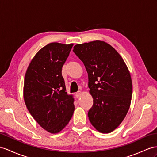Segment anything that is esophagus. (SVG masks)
<instances>
[{
	"label": "esophagus",
	"mask_w": 157,
	"mask_h": 157,
	"mask_svg": "<svg viewBox=\"0 0 157 157\" xmlns=\"http://www.w3.org/2000/svg\"><path fill=\"white\" fill-rule=\"evenodd\" d=\"M75 97L76 98H79L80 96L82 95V91H78L77 93H75Z\"/></svg>",
	"instance_id": "obj_1"
}]
</instances>
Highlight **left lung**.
Listing matches in <instances>:
<instances>
[{
  "label": "left lung",
  "instance_id": "obj_1",
  "mask_svg": "<svg viewBox=\"0 0 157 157\" xmlns=\"http://www.w3.org/2000/svg\"><path fill=\"white\" fill-rule=\"evenodd\" d=\"M74 52L88 74V87L94 104L90 121L98 131L109 133L123 121L130 107L132 80L122 57L103 41L76 44Z\"/></svg>",
  "mask_w": 157,
  "mask_h": 157
}]
</instances>
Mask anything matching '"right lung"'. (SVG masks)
<instances>
[{
  "label": "right lung",
  "mask_w": 157,
  "mask_h": 157,
  "mask_svg": "<svg viewBox=\"0 0 157 157\" xmlns=\"http://www.w3.org/2000/svg\"><path fill=\"white\" fill-rule=\"evenodd\" d=\"M73 44L52 42L40 49L26 70L24 99L31 115L44 129L58 133L69 123L74 99L67 95L62 68Z\"/></svg>",
  "instance_id": "right-lung-1"
}]
</instances>
